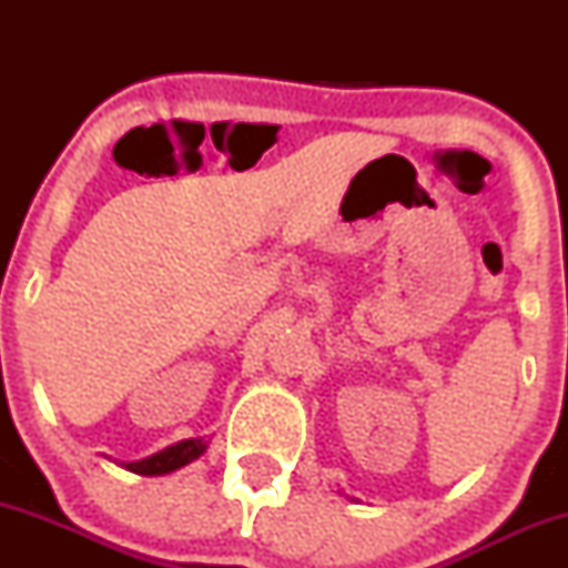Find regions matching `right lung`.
<instances>
[{
  "label": "right lung",
  "mask_w": 568,
  "mask_h": 568,
  "mask_svg": "<svg viewBox=\"0 0 568 568\" xmlns=\"http://www.w3.org/2000/svg\"><path fill=\"white\" fill-rule=\"evenodd\" d=\"M205 452H207L205 438H186V440L173 443V446L162 448L158 454L146 456V459L116 462V465L125 467V470L135 475H149V478H152V475H168L173 470H181V467L189 465V462L200 459Z\"/></svg>",
  "instance_id": "add662e5"
}]
</instances>
